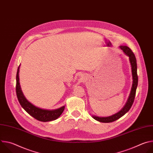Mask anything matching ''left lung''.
<instances>
[{
  "instance_id": "left-lung-1",
  "label": "left lung",
  "mask_w": 153,
  "mask_h": 153,
  "mask_svg": "<svg viewBox=\"0 0 153 153\" xmlns=\"http://www.w3.org/2000/svg\"><path fill=\"white\" fill-rule=\"evenodd\" d=\"M119 47L123 51L125 54L129 57L131 67V73H132V76H133V85L131 87V92L128 98L127 102H126L124 106L122 108V110L119 111L118 113L108 117H99L96 116H92L93 118H94L95 120L100 122L110 123L120 119L130 110V108L133 105V103L134 100L136 91L137 84H138L136 59L134 53L132 52V51L131 50V49L129 47H128L127 46H120Z\"/></svg>"
}]
</instances>
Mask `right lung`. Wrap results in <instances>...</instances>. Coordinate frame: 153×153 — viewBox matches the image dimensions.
<instances>
[{
  "label": "right lung",
  "mask_w": 153,
  "mask_h": 153,
  "mask_svg": "<svg viewBox=\"0 0 153 153\" xmlns=\"http://www.w3.org/2000/svg\"><path fill=\"white\" fill-rule=\"evenodd\" d=\"M19 68L18 67L16 74V94L18 100L24 110L32 117L41 122H50L57 119L63 113L65 106H63L56 110H46L36 106L30 102L24 95L21 90L19 82Z\"/></svg>",
  "instance_id": "obj_1"
}]
</instances>
